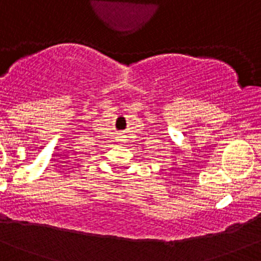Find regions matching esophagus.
Segmentation results:
<instances>
[{
	"label": "esophagus",
	"instance_id": "esophagus-1",
	"mask_svg": "<svg viewBox=\"0 0 261 261\" xmlns=\"http://www.w3.org/2000/svg\"><path fill=\"white\" fill-rule=\"evenodd\" d=\"M118 138H119V141H123V138H124V136H123L122 133L119 134V137H118Z\"/></svg>",
	"mask_w": 261,
	"mask_h": 261
}]
</instances>
